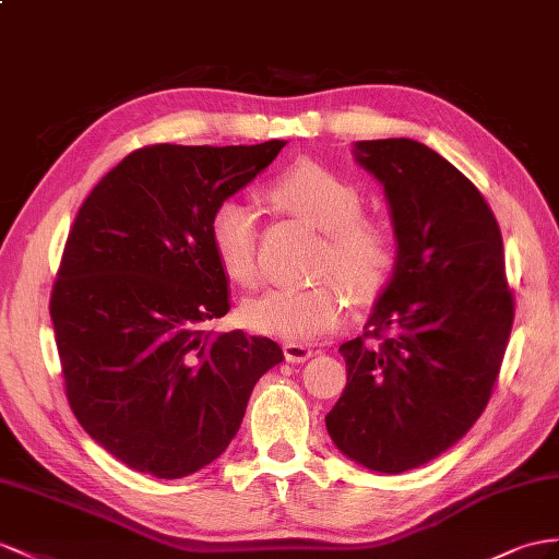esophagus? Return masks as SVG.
<instances>
[{"mask_svg": "<svg viewBox=\"0 0 559 559\" xmlns=\"http://www.w3.org/2000/svg\"><path fill=\"white\" fill-rule=\"evenodd\" d=\"M283 356H285V361H290V364H305L311 356V349L307 345H299V342H285Z\"/></svg>", "mask_w": 559, "mask_h": 559, "instance_id": "34e87169", "label": "esophagus"}]
</instances>
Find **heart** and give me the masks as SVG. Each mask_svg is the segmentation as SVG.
Masks as SVG:
<instances>
[{
	"mask_svg": "<svg viewBox=\"0 0 559 559\" xmlns=\"http://www.w3.org/2000/svg\"><path fill=\"white\" fill-rule=\"evenodd\" d=\"M269 198L323 231L319 274H335L356 299L376 297L396 264L388 224L366 217L364 195L352 181L319 163H299L269 183ZM207 238L224 274L248 285L257 276V212L240 198L212 207ZM345 317V295L333 281L311 288H266L240 305L250 331L285 342H313L333 333Z\"/></svg>",
	"mask_w": 559,
	"mask_h": 559,
	"instance_id": "1",
	"label": "heart"
}]
</instances>
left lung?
I'll use <instances>...</instances> for the list:
<instances>
[{"label":"left lung","mask_w":559,"mask_h":559,"mask_svg":"<svg viewBox=\"0 0 559 559\" xmlns=\"http://www.w3.org/2000/svg\"><path fill=\"white\" fill-rule=\"evenodd\" d=\"M356 160L384 183L399 254L366 333L340 347L347 388L325 427L352 461L399 475L435 461L481 416L514 295L498 222L461 169L413 139L359 141Z\"/></svg>","instance_id":"obj_1"}]
</instances>
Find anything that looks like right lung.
<instances>
[{"instance_id": "right-lung-1", "label": "right lung", "mask_w": 559, "mask_h": 559, "mask_svg": "<svg viewBox=\"0 0 559 559\" xmlns=\"http://www.w3.org/2000/svg\"><path fill=\"white\" fill-rule=\"evenodd\" d=\"M283 146H143L78 212L49 313L70 408L127 467L179 479L210 465L283 361L274 340L203 328L231 307L210 212Z\"/></svg>"}]
</instances>
